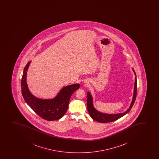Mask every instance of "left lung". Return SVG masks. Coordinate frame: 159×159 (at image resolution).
<instances>
[{
    "label": "left lung",
    "instance_id": "1",
    "mask_svg": "<svg viewBox=\"0 0 159 159\" xmlns=\"http://www.w3.org/2000/svg\"><path fill=\"white\" fill-rule=\"evenodd\" d=\"M133 71L135 75V83H134V93L132 101L131 103L130 104L129 107L126 111L122 113H115V114H110V113H103L99 111L98 110L96 109L94 105H93V97L92 96L91 94L88 92L87 93V108H88V112L89 113L90 117L93 120L98 121L101 123H106V122H110L117 120V119L120 118L126 115L127 113H128L133 107L134 102H135L136 94H137V78H136V74L135 73V70L133 68Z\"/></svg>",
    "mask_w": 159,
    "mask_h": 159
}]
</instances>
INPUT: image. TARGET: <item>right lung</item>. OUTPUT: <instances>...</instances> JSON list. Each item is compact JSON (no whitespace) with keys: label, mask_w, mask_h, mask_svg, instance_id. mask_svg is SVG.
Instances as JSON below:
<instances>
[{"label":"right lung","mask_w":159,"mask_h":159,"mask_svg":"<svg viewBox=\"0 0 159 159\" xmlns=\"http://www.w3.org/2000/svg\"><path fill=\"white\" fill-rule=\"evenodd\" d=\"M31 62V61H29L24 68L21 82L22 94L24 100L42 118L48 121L60 119L67 110L71 95L79 89L80 85L74 84L65 86L53 99H42L37 98L31 93L26 82L27 72Z\"/></svg>","instance_id":"add662e5"}]
</instances>
